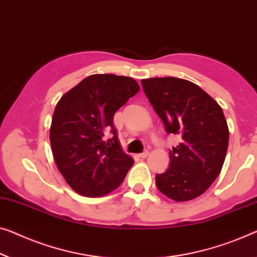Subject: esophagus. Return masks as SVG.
Segmentation results:
<instances>
[{
	"label": "esophagus",
	"mask_w": 257,
	"mask_h": 257,
	"mask_svg": "<svg viewBox=\"0 0 257 257\" xmlns=\"http://www.w3.org/2000/svg\"><path fill=\"white\" fill-rule=\"evenodd\" d=\"M148 155H149V150H144L143 152L140 153V157L141 158H147Z\"/></svg>",
	"instance_id": "esophagus-1"
}]
</instances>
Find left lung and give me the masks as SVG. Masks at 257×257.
Listing matches in <instances>:
<instances>
[{
    "label": "left lung",
    "mask_w": 257,
    "mask_h": 257,
    "mask_svg": "<svg viewBox=\"0 0 257 257\" xmlns=\"http://www.w3.org/2000/svg\"><path fill=\"white\" fill-rule=\"evenodd\" d=\"M141 83L166 133L181 137L170 150V166L156 175V185L174 201L196 198L219 175L226 157L228 128L223 109L189 80L160 77Z\"/></svg>",
    "instance_id": "8db88e82"
}]
</instances>
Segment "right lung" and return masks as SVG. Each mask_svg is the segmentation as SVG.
Wrapping results in <instances>:
<instances>
[{
  "label": "right lung",
  "instance_id": "add662e5",
  "mask_svg": "<svg viewBox=\"0 0 257 257\" xmlns=\"http://www.w3.org/2000/svg\"><path fill=\"white\" fill-rule=\"evenodd\" d=\"M140 91L135 79L92 75L67 92L52 118V152L60 173L76 193L99 197L116 189L133 166L117 140L114 114ZM109 131L112 139L106 140Z\"/></svg>",
  "mask_w": 257,
  "mask_h": 257
}]
</instances>
